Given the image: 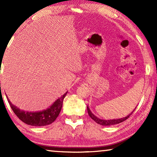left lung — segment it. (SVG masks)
I'll return each mask as SVG.
<instances>
[{"label":"left lung","mask_w":157,"mask_h":157,"mask_svg":"<svg viewBox=\"0 0 157 157\" xmlns=\"http://www.w3.org/2000/svg\"><path fill=\"white\" fill-rule=\"evenodd\" d=\"M134 110H135V109H134ZM87 111H88V113H89V117H91V119L94 120V121H95V122H96V123L100 124V125H102V126H112V125H115V124H118L119 123H121V122H123V121H125V120L127 119L128 118L130 117V115L132 114L133 112H134V111H133L132 112L130 113V114H128L127 116V117L121 118V119L104 120V119H99V118L96 117V116L91 112V110H90L89 106H87Z\"/></svg>","instance_id":"1"}]
</instances>
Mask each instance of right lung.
<instances>
[{
    "instance_id": "right-lung-1",
    "label": "right lung",
    "mask_w": 157,
    "mask_h": 157,
    "mask_svg": "<svg viewBox=\"0 0 157 157\" xmlns=\"http://www.w3.org/2000/svg\"><path fill=\"white\" fill-rule=\"evenodd\" d=\"M67 92H66L63 96L58 98L48 109L40 111H25L21 110L18 107L12 104L8 98V100L12 110L13 111L15 114L19 118V119H21L28 125L43 126L51 124L56 119L61 110L63 98L67 94Z\"/></svg>"
}]
</instances>
